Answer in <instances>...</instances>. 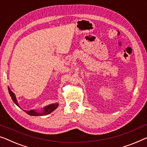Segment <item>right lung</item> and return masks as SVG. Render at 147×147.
<instances>
[{
    "label": "right lung",
    "mask_w": 147,
    "mask_h": 147,
    "mask_svg": "<svg viewBox=\"0 0 147 147\" xmlns=\"http://www.w3.org/2000/svg\"><path fill=\"white\" fill-rule=\"evenodd\" d=\"M8 92H9V94L10 95V97H11L12 101H14V103H15L17 106H18V107H20V105H18V101H17L15 94H14V93L12 92L11 90H10L9 87H8ZM58 105H59L58 103L50 104V105L44 107L43 109H42V111H37L36 110H34V109H32L30 111H26V110H24V111L27 114H28V115H32V116L46 115L50 114V113L54 111L58 107Z\"/></svg>",
    "instance_id": "right-lung-1"
}]
</instances>
